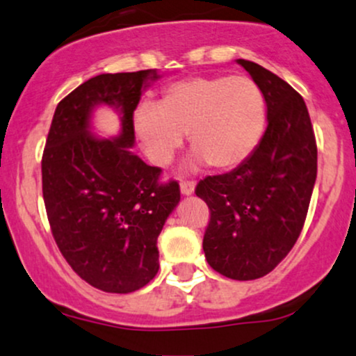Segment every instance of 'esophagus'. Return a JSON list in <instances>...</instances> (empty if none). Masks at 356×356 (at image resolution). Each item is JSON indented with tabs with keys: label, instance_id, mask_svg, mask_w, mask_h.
<instances>
[{
	"label": "esophagus",
	"instance_id": "obj_1",
	"mask_svg": "<svg viewBox=\"0 0 356 356\" xmlns=\"http://www.w3.org/2000/svg\"><path fill=\"white\" fill-rule=\"evenodd\" d=\"M179 190H181L183 195H191L195 191V181L193 179H181Z\"/></svg>",
	"mask_w": 356,
	"mask_h": 356
}]
</instances>
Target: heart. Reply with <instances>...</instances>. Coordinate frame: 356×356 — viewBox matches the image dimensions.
Listing matches in <instances>:
<instances>
[{"label":"heart","instance_id":"1","mask_svg":"<svg viewBox=\"0 0 356 356\" xmlns=\"http://www.w3.org/2000/svg\"><path fill=\"white\" fill-rule=\"evenodd\" d=\"M266 121V98L254 79L215 74L171 83L158 104L138 106L133 129L153 165H168L188 133L196 160L229 171L253 156Z\"/></svg>","mask_w":356,"mask_h":356}]
</instances>
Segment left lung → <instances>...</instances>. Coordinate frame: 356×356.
<instances>
[{"instance_id": "8db88e82", "label": "left lung", "mask_w": 356, "mask_h": 356, "mask_svg": "<svg viewBox=\"0 0 356 356\" xmlns=\"http://www.w3.org/2000/svg\"><path fill=\"white\" fill-rule=\"evenodd\" d=\"M238 63L265 93L268 127L245 165L200 179L195 193L210 208L207 261L245 282L275 270L298 240L316 179V140L302 95L257 63Z\"/></svg>"}]
</instances>
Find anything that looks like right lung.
I'll return each mask as SVG.
<instances>
[{
    "label": "right lung",
    "instance_id": "add662e5",
    "mask_svg": "<svg viewBox=\"0 0 356 356\" xmlns=\"http://www.w3.org/2000/svg\"><path fill=\"white\" fill-rule=\"evenodd\" d=\"M156 71L104 73L58 103L41 158L43 200L54 241L79 278L106 293H131L158 273V236L179 202L175 179L129 152L133 113ZM124 111L122 135L99 140L87 133L90 110Z\"/></svg>",
    "mask_w": 356,
    "mask_h": 356
}]
</instances>
